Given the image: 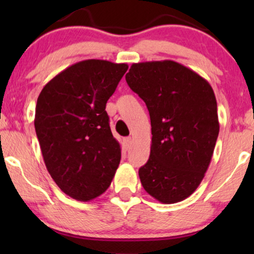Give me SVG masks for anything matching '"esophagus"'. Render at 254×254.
<instances>
[{
    "label": "esophagus",
    "mask_w": 254,
    "mask_h": 254,
    "mask_svg": "<svg viewBox=\"0 0 254 254\" xmlns=\"http://www.w3.org/2000/svg\"><path fill=\"white\" fill-rule=\"evenodd\" d=\"M124 143H125V148H126V150L130 148V144H131V137H126L124 140Z\"/></svg>",
    "instance_id": "esophagus-1"
}]
</instances>
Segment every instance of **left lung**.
I'll return each mask as SVG.
<instances>
[{
  "label": "left lung",
  "mask_w": 254,
  "mask_h": 254,
  "mask_svg": "<svg viewBox=\"0 0 254 254\" xmlns=\"http://www.w3.org/2000/svg\"><path fill=\"white\" fill-rule=\"evenodd\" d=\"M126 82L150 114V156L138 170L142 186L159 202H180L202 182L216 144L220 124L213 88L172 60L133 64Z\"/></svg>",
  "instance_id": "left-lung-1"
}]
</instances>
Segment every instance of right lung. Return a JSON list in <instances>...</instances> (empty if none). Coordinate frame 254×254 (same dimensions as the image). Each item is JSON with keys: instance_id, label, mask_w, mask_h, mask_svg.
Wrapping results in <instances>:
<instances>
[{"instance_id": "right-lung-1", "label": "right lung", "mask_w": 254, "mask_h": 254, "mask_svg": "<svg viewBox=\"0 0 254 254\" xmlns=\"http://www.w3.org/2000/svg\"><path fill=\"white\" fill-rule=\"evenodd\" d=\"M128 64L84 60L65 68L41 90L34 127L47 171L62 192L90 201L109 189L121 148L105 107Z\"/></svg>"}]
</instances>
